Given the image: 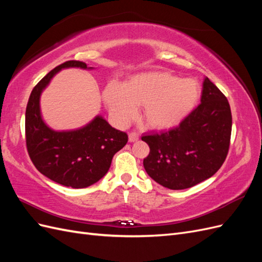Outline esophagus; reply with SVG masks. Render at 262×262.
Listing matches in <instances>:
<instances>
[{"label":"esophagus","instance_id":"1","mask_svg":"<svg viewBox=\"0 0 262 262\" xmlns=\"http://www.w3.org/2000/svg\"><path fill=\"white\" fill-rule=\"evenodd\" d=\"M139 140V134L137 132H130L129 133V141L130 142H136Z\"/></svg>","mask_w":262,"mask_h":262}]
</instances>
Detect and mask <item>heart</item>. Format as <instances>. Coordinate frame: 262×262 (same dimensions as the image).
I'll use <instances>...</instances> for the list:
<instances>
[{"mask_svg":"<svg viewBox=\"0 0 262 262\" xmlns=\"http://www.w3.org/2000/svg\"><path fill=\"white\" fill-rule=\"evenodd\" d=\"M200 95L192 78H177L167 72H148L130 77L124 84L112 81L102 91V99L113 120L125 125L143 104L148 124L168 128L178 124L191 113Z\"/></svg>","mask_w":262,"mask_h":262,"instance_id":"obj_1","label":"heart"}]
</instances>
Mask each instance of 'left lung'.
Returning a JSON list of instances; mask_svg holds the SVG:
<instances>
[{
  "label": "left lung",
  "mask_w": 262,
  "mask_h": 262,
  "mask_svg": "<svg viewBox=\"0 0 262 262\" xmlns=\"http://www.w3.org/2000/svg\"><path fill=\"white\" fill-rule=\"evenodd\" d=\"M232 133L228 100L208 77L201 104L178 126L142 137L149 146L143 165L148 176L171 190L193 187L223 165Z\"/></svg>",
  "instance_id": "8db88e82"
}]
</instances>
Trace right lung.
Masks as SVG:
<instances>
[{"label": "right lung", "mask_w": 262, "mask_h": 262, "mask_svg": "<svg viewBox=\"0 0 262 262\" xmlns=\"http://www.w3.org/2000/svg\"><path fill=\"white\" fill-rule=\"evenodd\" d=\"M93 69L71 60L54 68L31 92L25 118L26 146L31 162L42 175L71 188H86L104 177L114 155L128 142V134L113 128L101 116L77 130L54 131L40 113V95L60 70Z\"/></svg>", "instance_id": "right-lung-1"}]
</instances>
